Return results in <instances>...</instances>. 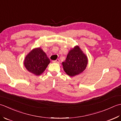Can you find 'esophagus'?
Returning <instances> with one entry per match:
<instances>
[{
  "label": "esophagus",
  "mask_w": 121,
  "mask_h": 121,
  "mask_svg": "<svg viewBox=\"0 0 121 121\" xmlns=\"http://www.w3.org/2000/svg\"><path fill=\"white\" fill-rule=\"evenodd\" d=\"M53 63H60V60H59V59H57V60H53L52 61Z\"/></svg>",
  "instance_id": "1"
}]
</instances>
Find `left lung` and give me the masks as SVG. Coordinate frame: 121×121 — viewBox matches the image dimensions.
I'll return each mask as SVG.
<instances>
[{"mask_svg":"<svg viewBox=\"0 0 121 121\" xmlns=\"http://www.w3.org/2000/svg\"><path fill=\"white\" fill-rule=\"evenodd\" d=\"M87 57L77 46L69 51L62 64L66 73L70 76H74L82 73L87 67Z\"/></svg>","mask_w":121,"mask_h":121,"instance_id":"1","label":"left lung"}]
</instances>
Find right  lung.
<instances>
[{
    "label": "right lung",
    "instance_id": "add662e5",
    "mask_svg": "<svg viewBox=\"0 0 121 121\" xmlns=\"http://www.w3.org/2000/svg\"><path fill=\"white\" fill-rule=\"evenodd\" d=\"M50 63V59L41 48L33 49L27 55L24 61L26 69L37 76L44 72Z\"/></svg>",
    "mask_w": 121,
    "mask_h": 121
}]
</instances>
